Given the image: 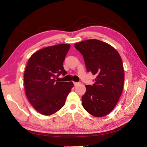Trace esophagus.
Wrapping results in <instances>:
<instances>
[{
	"mask_svg": "<svg viewBox=\"0 0 147 147\" xmlns=\"http://www.w3.org/2000/svg\"><path fill=\"white\" fill-rule=\"evenodd\" d=\"M73 84H74V86H77V85L79 84V83L74 82H73Z\"/></svg>",
	"mask_w": 147,
	"mask_h": 147,
	"instance_id": "1",
	"label": "esophagus"
}]
</instances>
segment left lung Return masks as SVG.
I'll return each instance as SVG.
<instances>
[{
  "mask_svg": "<svg viewBox=\"0 0 147 147\" xmlns=\"http://www.w3.org/2000/svg\"><path fill=\"white\" fill-rule=\"evenodd\" d=\"M74 47L84 56L87 71L96 76L92 85L85 86L83 107L95 117H104L114 109L123 92L122 59L112 46L98 40L78 42Z\"/></svg>",
  "mask_w": 147,
  "mask_h": 147,
  "instance_id": "obj_1",
  "label": "left lung"
}]
</instances>
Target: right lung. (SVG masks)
Masks as SVG:
<instances>
[{"mask_svg":"<svg viewBox=\"0 0 147 147\" xmlns=\"http://www.w3.org/2000/svg\"><path fill=\"white\" fill-rule=\"evenodd\" d=\"M69 44L44 48L30 56L24 74L27 98L34 109L44 115H50L64 106L73 87L72 82H58L56 78L67 71L63 62Z\"/></svg>","mask_w":147,"mask_h":147,"instance_id":"obj_1","label":"right lung"}]
</instances>
